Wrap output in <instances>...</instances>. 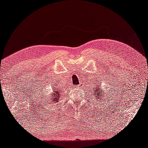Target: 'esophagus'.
<instances>
[{
	"label": "esophagus",
	"instance_id": "obj_1",
	"mask_svg": "<svg viewBox=\"0 0 148 148\" xmlns=\"http://www.w3.org/2000/svg\"><path fill=\"white\" fill-rule=\"evenodd\" d=\"M80 86H81V84H80Z\"/></svg>",
	"mask_w": 148,
	"mask_h": 148
}]
</instances>
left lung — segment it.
<instances>
[{"instance_id": "1", "label": "left lung", "mask_w": 148, "mask_h": 148, "mask_svg": "<svg viewBox=\"0 0 148 148\" xmlns=\"http://www.w3.org/2000/svg\"><path fill=\"white\" fill-rule=\"evenodd\" d=\"M94 88H93V91L92 92V93L93 95L94 96V97H96V100H103V94L104 92L102 91V86L100 85H99L98 83L96 82V81H95V82L94 83Z\"/></svg>"}]
</instances>
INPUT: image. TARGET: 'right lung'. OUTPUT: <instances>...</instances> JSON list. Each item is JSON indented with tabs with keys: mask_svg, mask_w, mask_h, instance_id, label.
I'll list each match as a JSON object with an SVG mask.
<instances>
[{
	"mask_svg": "<svg viewBox=\"0 0 148 148\" xmlns=\"http://www.w3.org/2000/svg\"><path fill=\"white\" fill-rule=\"evenodd\" d=\"M61 92L60 90H58L56 88H53V92L51 94V96L49 97V99H48L47 102H50V103H56L59 102L60 99L61 98Z\"/></svg>",
	"mask_w": 148,
	"mask_h": 148,
	"instance_id": "1",
	"label": "right lung"
}]
</instances>
